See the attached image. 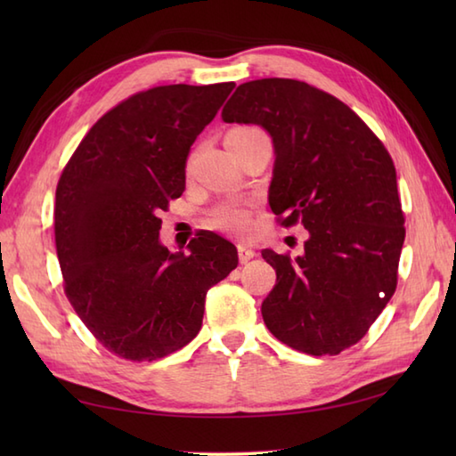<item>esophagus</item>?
<instances>
[{"instance_id": "34e87169", "label": "esophagus", "mask_w": 456, "mask_h": 456, "mask_svg": "<svg viewBox=\"0 0 456 456\" xmlns=\"http://www.w3.org/2000/svg\"><path fill=\"white\" fill-rule=\"evenodd\" d=\"M237 253H239V260L240 263H248L250 258H255L256 256V253L250 247H245V245H239V248H237Z\"/></svg>"}]
</instances>
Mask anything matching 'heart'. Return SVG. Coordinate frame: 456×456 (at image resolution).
Instances as JSON below:
<instances>
[{"label": "heart", "mask_w": 456, "mask_h": 456, "mask_svg": "<svg viewBox=\"0 0 456 456\" xmlns=\"http://www.w3.org/2000/svg\"><path fill=\"white\" fill-rule=\"evenodd\" d=\"M209 227L231 235H243L250 229V213L240 203H225L211 213Z\"/></svg>", "instance_id": "obj_1"}]
</instances>
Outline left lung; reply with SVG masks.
<instances>
[{
	"label": "left lung",
	"mask_w": 456,
	"mask_h": 456,
	"mask_svg": "<svg viewBox=\"0 0 456 456\" xmlns=\"http://www.w3.org/2000/svg\"><path fill=\"white\" fill-rule=\"evenodd\" d=\"M221 118L270 134V209L309 235L302 256L263 250L276 270L265 323L299 353L338 354L366 335L398 282L405 229L390 154L351 108L297 80L240 84Z\"/></svg>",
	"instance_id": "left-lung-1"
}]
</instances>
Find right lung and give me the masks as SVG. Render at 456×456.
Masks as SVG:
<instances>
[{
  "label": "right lung",
  "instance_id": "right-lung-1",
  "mask_svg": "<svg viewBox=\"0 0 456 456\" xmlns=\"http://www.w3.org/2000/svg\"><path fill=\"white\" fill-rule=\"evenodd\" d=\"M235 84L159 86L108 111L56 186L54 239L64 289L94 337L129 361H157L200 333L206 294L237 268L211 231L190 255L160 243L159 213L186 188L193 141Z\"/></svg>",
  "mask_w": 456,
  "mask_h": 456
}]
</instances>
